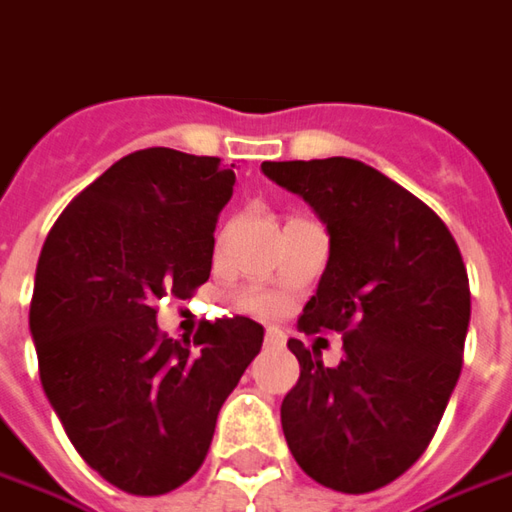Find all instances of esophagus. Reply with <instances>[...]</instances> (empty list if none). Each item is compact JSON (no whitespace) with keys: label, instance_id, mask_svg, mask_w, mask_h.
Wrapping results in <instances>:
<instances>
[{"label":"esophagus","instance_id":"1","mask_svg":"<svg viewBox=\"0 0 512 512\" xmlns=\"http://www.w3.org/2000/svg\"><path fill=\"white\" fill-rule=\"evenodd\" d=\"M264 345H267V348H284V334L278 329H267Z\"/></svg>","mask_w":512,"mask_h":512}]
</instances>
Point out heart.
<instances>
[{
    "label": "heart",
    "mask_w": 512,
    "mask_h": 512,
    "mask_svg": "<svg viewBox=\"0 0 512 512\" xmlns=\"http://www.w3.org/2000/svg\"><path fill=\"white\" fill-rule=\"evenodd\" d=\"M250 309H256V312H273L276 309V303L270 301V298H250Z\"/></svg>",
    "instance_id": "obj_1"
}]
</instances>
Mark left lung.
Returning a JSON list of instances; mask_svg holds the SVG:
<instances>
[{
    "mask_svg": "<svg viewBox=\"0 0 512 512\" xmlns=\"http://www.w3.org/2000/svg\"><path fill=\"white\" fill-rule=\"evenodd\" d=\"M262 172L329 234L298 329L343 334L334 368L290 340L301 379L281 404L284 438L320 485L376 491L424 454L460 379L471 320L463 256L435 211L362 161H264Z\"/></svg>",
    "mask_w": 512,
    "mask_h": 512,
    "instance_id": "left-lung-1",
    "label": "left lung"
}]
</instances>
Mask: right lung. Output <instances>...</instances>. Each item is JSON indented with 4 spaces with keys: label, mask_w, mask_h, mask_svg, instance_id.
<instances>
[{
    "label": "right lung",
    "mask_w": 512,
    "mask_h": 512,
    "mask_svg": "<svg viewBox=\"0 0 512 512\" xmlns=\"http://www.w3.org/2000/svg\"><path fill=\"white\" fill-rule=\"evenodd\" d=\"M234 183L220 158L136 150L74 197L38 256L30 334L44 393L80 457L119 491L158 496L192 477L262 348L250 317L203 323L195 340L155 323L161 298L209 281Z\"/></svg>",
    "instance_id": "obj_1"
}]
</instances>
